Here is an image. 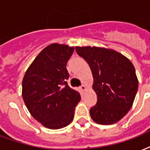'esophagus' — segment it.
<instances>
[{
    "label": "esophagus",
    "mask_w": 150,
    "mask_h": 150,
    "mask_svg": "<svg viewBox=\"0 0 150 150\" xmlns=\"http://www.w3.org/2000/svg\"><path fill=\"white\" fill-rule=\"evenodd\" d=\"M80 90H83H83H86V86H84V85L81 86H80Z\"/></svg>",
    "instance_id": "34e87169"
}]
</instances>
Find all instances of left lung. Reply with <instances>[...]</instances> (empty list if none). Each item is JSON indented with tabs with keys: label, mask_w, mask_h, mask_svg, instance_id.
<instances>
[{
	"label": "left lung",
	"mask_w": 150,
	"mask_h": 150,
	"mask_svg": "<svg viewBox=\"0 0 150 150\" xmlns=\"http://www.w3.org/2000/svg\"><path fill=\"white\" fill-rule=\"evenodd\" d=\"M75 51L88 63L93 75L98 101L90 109L92 120L102 125L120 120L131 109L139 86L131 60L105 48L76 46Z\"/></svg>",
	"instance_id": "obj_1"
}]
</instances>
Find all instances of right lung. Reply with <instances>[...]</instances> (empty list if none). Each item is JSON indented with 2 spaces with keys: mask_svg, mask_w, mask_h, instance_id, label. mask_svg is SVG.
Masks as SVG:
<instances>
[{
  "mask_svg": "<svg viewBox=\"0 0 150 150\" xmlns=\"http://www.w3.org/2000/svg\"><path fill=\"white\" fill-rule=\"evenodd\" d=\"M74 47L53 43L45 47L25 73L22 96L27 109L37 121L50 129L71 123L79 93L67 85V62Z\"/></svg>",
  "mask_w": 150,
  "mask_h": 150,
  "instance_id": "obj_1",
  "label": "right lung"
}]
</instances>
